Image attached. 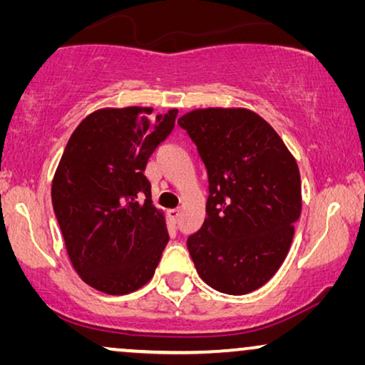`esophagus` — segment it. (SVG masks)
Returning a JSON list of instances; mask_svg holds the SVG:
<instances>
[{
	"label": "esophagus",
	"instance_id": "obj_1",
	"mask_svg": "<svg viewBox=\"0 0 365 365\" xmlns=\"http://www.w3.org/2000/svg\"><path fill=\"white\" fill-rule=\"evenodd\" d=\"M179 216H181V211H179V209H171V211H169V217H171V221L174 224L179 221Z\"/></svg>",
	"mask_w": 365,
	"mask_h": 365
}]
</instances>
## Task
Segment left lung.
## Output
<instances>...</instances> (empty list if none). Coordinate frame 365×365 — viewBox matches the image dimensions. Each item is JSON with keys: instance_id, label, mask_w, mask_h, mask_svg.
Masks as SVG:
<instances>
[{"instance_id": "1", "label": "left lung", "mask_w": 365, "mask_h": 365, "mask_svg": "<svg viewBox=\"0 0 365 365\" xmlns=\"http://www.w3.org/2000/svg\"><path fill=\"white\" fill-rule=\"evenodd\" d=\"M178 124L196 144L209 181L206 219L187 237L196 271L219 292L256 291L281 267L301 216L296 159L249 109H196Z\"/></svg>"}]
</instances>
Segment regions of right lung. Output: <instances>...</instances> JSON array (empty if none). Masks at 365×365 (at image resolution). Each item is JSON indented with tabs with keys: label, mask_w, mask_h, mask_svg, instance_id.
Wrapping results in <instances>:
<instances>
[{
	"label": "right lung",
	"mask_w": 365,
	"mask_h": 365,
	"mask_svg": "<svg viewBox=\"0 0 365 365\" xmlns=\"http://www.w3.org/2000/svg\"><path fill=\"white\" fill-rule=\"evenodd\" d=\"M151 113L131 106L89 114L69 138L53 179L54 214L74 271L111 296L149 282L169 241L144 169L173 133L178 111Z\"/></svg>",
	"instance_id": "1"
}]
</instances>
